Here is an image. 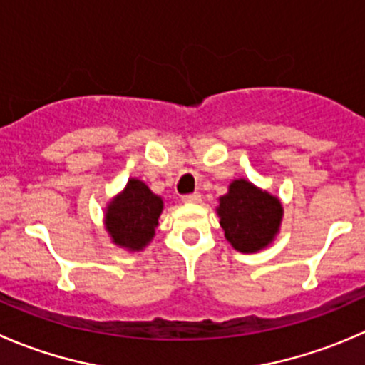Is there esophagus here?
<instances>
[{"label":"esophagus","instance_id":"esophagus-1","mask_svg":"<svg viewBox=\"0 0 365 365\" xmlns=\"http://www.w3.org/2000/svg\"><path fill=\"white\" fill-rule=\"evenodd\" d=\"M182 201L183 203H200L201 201V196L197 192L194 194H185V196H182Z\"/></svg>","mask_w":365,"mask_h":365}]
</instances>
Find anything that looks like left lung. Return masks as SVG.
I'll list each match as a JSON object with an SVG mask.
<instances>
[{
    "label": "left lung",
    "mask_w": 365,
    "mask_h": 365,
    "mask_svg": "<svg viewBox=\"0 0 365 365\" xmlns=\"http://www.w3.org/2000/svg\"><path fill=\"white\" fill-rule=\"evenodd\" d=\"M219 225L233 250L257 253L280 233L284 205L280 197L260 189L246 178L233 180L215 208Z\"/></svg>",
    "instance_id": "obj_1"
}]
</instances>
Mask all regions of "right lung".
<instances>
[{
    "label": "right lung",
    "instance_id": "obj_1",
    "mask_svg": "<svg viewBox=\"0 0 365 365\" xmlns=\"http://www.w3.org/2000/svg\"><path fill=\"white\" fill-rule=\"evenodd\" d=\"M164 200L143 180L130 178L125 189L105 207V230L112 244L126 251H143L153 240Z\"/></svg>",
    "mask_w": 365,
    "mask_h": 365
}]
</instances>
